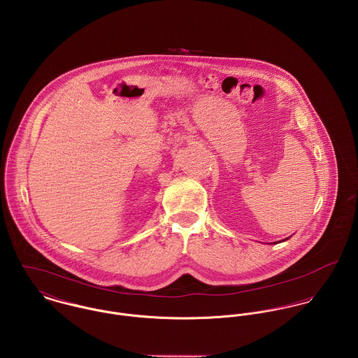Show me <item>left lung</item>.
I'll use <instances>...</instances> for the list:
<instances>
[{"label": "left lung", "mask_w": 358, "mask_h": 358, "mask_svg": "<svg viewBox=\"0 0 358 358\" xmlns=\"http://www.w3.org/2000/svg\"><path fill=\"white\" fill-rule=\"evenodd\" d=\"M282 241H284V240H282Z\"/></svg>", "instance_id": "8db88e82"}]
</instances>
